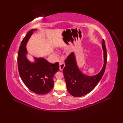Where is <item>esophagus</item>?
Returning <instances> with one entry per match:
<instances>
[{"mask_svg": "<svg viewBox=\"0 0 123 123\" xmlns=\"http://www.w3.org/2000/svg\"><path fill=\"white\" fill-rule=\"evenodd\" d=\"M65 63L63 62H60V69L61 71H62L63 68H65Z\"/></svg>", "mask_w": 123, "mask_h": 123, "instance_id": "34e87169", "label": "esophagus"}]
</instances>
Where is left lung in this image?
I'll return each instance as SVG.
<instances>
[{
    "label": "left lung",
    "instance_id": "8db88e82",
    "mask_svg": "<svg viewBox=\"0 0 123 123\" xmlns=\"http://www.w3.org/2000/svg\"><path fill=\"white\" fill-rule=\"evenodd\" d=\"M102 47L104 51V66L101 71L95 75L87 76L80 71L73 52L66 59V66L63 69V73L68 91L73 96L80 97L87 94L95 88L101 80L107 64V50L104 39Z\"/></svg>",
    "mask_w": 123,
    "mask_h": 123
}]
</instances>
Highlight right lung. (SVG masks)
Masks as SVG:
<instances>
[{
    "mask_svg": "<svg viewBox=\"0 0 123 123\" xmlns=\"http://www.w3.org/2000/svg\"><path fill=\"white\" fill-rule=\"evenodd\" d=\"M31 30L23 38L17 56L18 72L23 83L31 91L38 95L49 92L54 86L53 78L59 70V63H51L43 58H35L31 63L26 58V44L33 32Z\"/></svg>",
    "mask_w": 123,
    "mask_h": 123,
    "instance_id": "1",
    "label": "right lung"
}]
</instances>
